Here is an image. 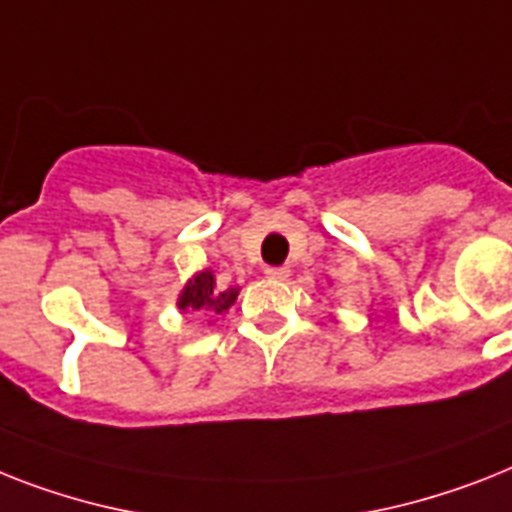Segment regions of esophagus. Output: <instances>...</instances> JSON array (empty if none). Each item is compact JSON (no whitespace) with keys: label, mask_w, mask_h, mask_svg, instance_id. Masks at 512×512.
Here are the masks:
<instances>
[{"label":"esophagus","mask_w":512,"mask_h":512,"mask_svg":"<svg viewBox=\"0 0 512 512\" xmlns=\"http://www.w3.org/2000/svg\"><path fill=\"white\" fill-rule=\"evenodd\" d=\"M265 276H268L270 281H286V278H289V268H284V265H273V268H265Z\"/></svg>","instance_id":"1"}]
</instances>
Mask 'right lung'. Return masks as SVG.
Listing matches in <instances>:
<instances>
[{"mask_svg": "<svg viewBox=\"0 0 512 512\" xmlns=\"http://www.w3.org/2000/svg\"><path fill=\"white\" fill-rule=\"evenodd\" d=\"M236 297H239V286H228V289H220L215 284L213 270L205 268L194 273L184 284L181 294L176 299V307L181 313H215L223 315L228 313V307L234 305Z\"/></svg>", "mask_w": 512, "mask_h": 512, "instance_id": "1", "label": "right lung"}]
</instances>
